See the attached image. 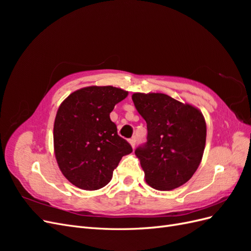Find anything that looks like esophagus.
Here are the masks:
<instances>
[{"instance_id":"obj_1","label":"esophagus","mask_w":251,"mask_h":251,"mask_svg":"<svg viewBox=\"0 0 251 251\" xmlns=\"http://www.w3.org/2000/svg\"><path fill=\"white\" fill-rule=\"evenodd\" d=\"M136 141H137V137H132L131 139H128V142L131 143V146H132V148H135V144H136Z\"/></svg>"}]
</instances>
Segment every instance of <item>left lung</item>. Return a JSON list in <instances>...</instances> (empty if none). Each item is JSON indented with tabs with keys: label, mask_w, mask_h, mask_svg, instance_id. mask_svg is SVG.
I'll return each instance as SVG.
<instances>
[{
	"label": "left lung",
	"mask_w": 251,
	"mask_h": 251,
	"mask_svg": "<svg viewBox=\"0 0 251 251\" xmlns=\"http://www.w3.org/2000/svg\"><path fill=\"white\" fill-rule=\"evenodd\" d=\"M132 100L147 121V142L135 154L149 185L171 191L184 184L198 169L206 141L201 112L161 93H135Z\"/></svg>",
	"instance_id": "obj_1"
}]
</instances>
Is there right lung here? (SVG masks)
<instances>
[{
	"label": "right lung",
	"instance_id": "add662e5",
	"mask_svg": "<svg viewBox=\"0 0 251 251\" xmlns=\"http://www.w3.org/2000/svg\"><path fill=\"white\" fill-rule=\"evenodd\" d=\"M126 91L88 87L75 91L58 108L53 140L60 171L72 184L95 191L107 185L113 171L132 147L117 133L110 118Z\"/></svg>",
	"mask_w": 251,
	"mask_h": 251
}]
</instances>
